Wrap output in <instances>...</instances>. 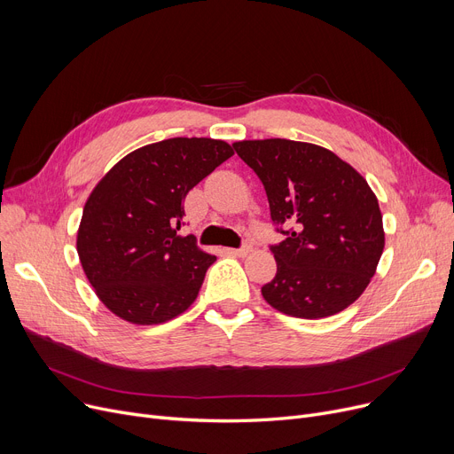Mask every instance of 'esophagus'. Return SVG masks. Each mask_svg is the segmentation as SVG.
<instances>
[{
    "label": "esophagus",
    "mask_w": 454,
    "mask_h": 454,
    "mask_svg": "<svg viewBox=\"0 0 454 454\" xmlns=\"http://www.w3.org/2000/svg\"><path fill=\"white\" fill-rule=\"evenodd\" d=\"M250 252H252L250 247H243V248H226V254L235 255V257H245V255H248Z\"/></svg>",
    "instance_id": "obj_1"
}]
</instances>
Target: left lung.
<instances>
[{
  "label": "left lung",
  "mask_w": 454,
  "mask_h": 454,
  "mask_svg": "<svg viewBox=\"0 0 454 454\" xmlns=\"http://www.w3.org/2000/svg\"><path fill=\"white\" fill-rule=\"evenodd\" d=\"M233 149L263 182L272 221L287 228L261 294L296 318L344 311L366 291L385 248L383 215L364 176L315 143L243 139Z\"/></svg>",
  "instance_id": "left-lung-1"
}]
</instances>
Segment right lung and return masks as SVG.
I'll return each mask as SVG.
<instances>
[{"instance_id":"right-lung-1","label":"right lung","mask_w":454,"mask_h":454,"mask_svg":"<svg viewBox=\"0 0 454 454\" xmlns=\"http://www.w3.org/2000/svg\"><path fill=\"white\" fill-rule=\"evenodd\" d=\"M230 156L223 139H163L119 160L93 187L77 252L95 294L115 317L156 325L197 300L217 257L193 235H178L184 199Z\"/></svg>"}]
</instances>
